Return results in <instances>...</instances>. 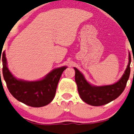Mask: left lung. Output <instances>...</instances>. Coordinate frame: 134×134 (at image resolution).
Segmentation results:
<instances>
[{"label":"left lung","instance_id":"8db88e82","mask_svg":"<svg viewBox=\"0 0 134 134\" xmlns=\"http://www.w3.org/2000/svg\"><path fill=\"white\" fill-rule=\"evenodd\" d=\"M128 59V64L121 79L116 83L108 86H95L90 84L83 75L76 67H74L76 83L82 100L91 106H99L106 104L119 97L125 90L130 74L131 56L130 52Z\"/></svg>","mask_w":134,"mask_h":134}]
</instances>
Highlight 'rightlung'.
Returning a JSON list of instances; mask_svg holds the SVG:
<instances>
[{
    "label": "right lung",
    "instance_id": "1",
    "mask_svg": "<svg viewBox=\"0 0 134 134\" xmlns=\"http://www.w3.org/2000/svg\"><path fill=\"white\" fill-rule=\"evenodd\" d=\"M2 57L3 77L9 91L14 98L28 106L36 108L46 106L52 102L62 72L67 67L55 69L43 79L30 82L13 76L7 67L5 52L2 53Z\"/></svg>",
    "mask_w": 134,
    "mask_h": 134
}]
</instances>
